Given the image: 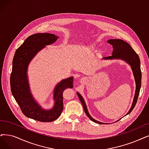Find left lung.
Listing matches in <instances>:
<instances>
[{
    "label": "left lung",
    "instance_id": "obj_1",
    "mask_svg": "<svg viewBox=\"0 0 149 149\" xmlns=\"http://www.w3.org/2000/svg\"><path fill=\"white\" fill-rule=\"evenodd\" d=\"M108 43L112 46L113 51L111 56H108L104 57V59H114V58H120L123 61H125L128 63L132 67L133 73L134 76L135 82H136V92L133 104L131 109L127 114H128L133 111L136 104L138 101L139 97V94L140 92V88L141 87V77L142 73L141 70V65H140V59L138 54L133 50L131 46L127 43L125 41H124L120 39H112L108 41ZM77 95H78V97L82 104L83 108H84V112L87 116V117L90 118L93 122L97 123L99 124H104L103 123L100 122L93 118L87 111L86 103L82 98L81 95L78 92Z\"/></svg>",
    "mask_w": 149,
    "mask_h": 149
}]
</instances>
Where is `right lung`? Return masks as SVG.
Returning a JSON list of instances; mask_svg holds the SVG:
<instances>
[{
	"label": "right lung",
	"instance_id": "add662e5",
	"mask_svg": "<svg viewBox=\"0 0 149 149\" xmlns=\"http://www.w3.org/2000/svg\"><path fill=\"white\" fill-rule=\"evenodd\" d=\"M57 38L56 35L48 33L32 35L17 49L13 60L10 76L11 93L23 114L40 122H52L61 116L63 108V92L67 88L73 87V77L62 80L56 86L54 92V106L51 110L41 108L30 92L27 78L29 62L40 50L45 46L55 42Z\"/></svg>",
	"mask_w": 149,
	"mask_h": 149
}]
</instances>
